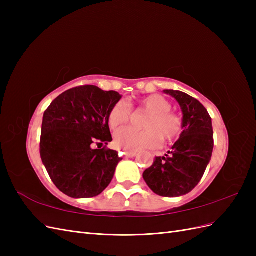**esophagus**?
<instances>
[{
	"instance_id": "34e87169",
	"label": "esophagus",
	"mask_w": 256,
	"mask_h": 256,
	"mask_svg": "<svg viewBox=\"0 0 256 256\" xmlns=\"http://www.w3.org/2000/svg\"><path fill=\"white\" fill-rule=\"evenodd\" d=\"M125 156L129 157V158H134L136 156V152H125Z\"/></svg>"
}]
</instances>
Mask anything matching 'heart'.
<instances>
[{"instance_id":"heart-1","label":"heart","mask_w":256,"mask_h":256,"mask_svg":"<svg viewBox=\"0 0 256 256\" xmlns=\"http://www.w3.org/2000/svg\"><path fill=\"white\" fill-rule=\"evenodd\" d=\"M172 104L164 96L154 94L138 100V110L148 113L143 122L145 129L138 130L125 127L114 136V143L120 150L138 152L156 148L162 138L164 142H173L182 132V120L177 113L171 111ZM132 106L125 100L115 102L108 115L111 129H118L130 120Z\"/></svg>"}]
</instances>
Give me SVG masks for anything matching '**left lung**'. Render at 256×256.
I'll use <instances>...</instances> for the list:
<instances>
[{"mask_svg": "<svg viewBox=\"0 0 256 256\" xmlns=\"http://www.w3.org/2000/svg\"><path fill=\"white\" fill-rule=\"evenodd\" d=\"M174 97L184 114L182 132L166 157H156L143 178L160 196H184L202 180L214 150L212 118L198 99L186 92L166 90Z\"/></svg>", "mask_w": 256, "mask_h": 256, "instance_id": "left-lung-1", "label": "left lung"}]
</instances>
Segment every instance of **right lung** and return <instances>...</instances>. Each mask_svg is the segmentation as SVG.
I'll return each instance as SVG.
<instances>
[{
	"label": "right lung",
	"mask_w": 256,
	"mask_h": 256,
	"mask_svg": "<svg viewBox=\"0 0 256 256\" xmlns=\"http://www.w3.org/2000/svg\"><path fill=\"white\" fill-rule=\"evenodd\" d=\"M120 97L118 92L81 85L64 92L44 111L40 157L66 196L94 198L110 184L122 158L106 147L112 141L108 115Z\"/></svg>",
	"instance_id": "1"
}]
</instances>
